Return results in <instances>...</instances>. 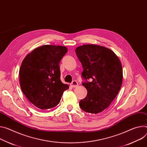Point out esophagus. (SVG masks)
<instances>
[{
	"label": "esophagus",
	"mask_w": 147,
	"mask_h": 147,
	"mask_svg": "<svg viewBox=\"0 0 147 147\" xmlns=\"http://www.w3.org/2000/svg\"><path fill=\"white\" fill-rule=\"evenodd\" d=\"M71 86L72 87H76L77 86H78V83L76 81V80H74L73 82H72V83H71Z\"/></svg>",
	"instance_id": "34e87169"
}]
</instances>
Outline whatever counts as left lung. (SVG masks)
<instances>
[{
  "instance_id": "1",
  "label": "left lung",
  "mask_w": 147,
  "mask_h": 147,
  "mask_svg": "<svg viewBox=\"0 0 147 147\" xmlns=\"http://www.w3.org/2000/svg\"><path fill=\"white\" fill-rule=\"evenodd\" d=\"M75 51L83 67L82 84L87 90L79 105L87 113L98 114L108 107L121 88V63L112 50L103 46L86 45Z\"/></svg>"
}]
</instances>
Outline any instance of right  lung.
<instances>
[{
	"label": "right lung",
	"mask_w": 147,
	"mask_h": 147,
	"mask_svg": "<svg viewBox=\"0 0 147 147\" xmlns=\"http://www.w3.org/2000/svg\"><path fill=\"white\" fill-rule=\"evenodd\" d=\"M67 52L64 46L45 45L34 49L22 61L19 70L22 91L38 109L55 107L69 88L61 82L59 66Z\"/></svg>",
	"instance_id": "add662e5"
}]
</instances>
